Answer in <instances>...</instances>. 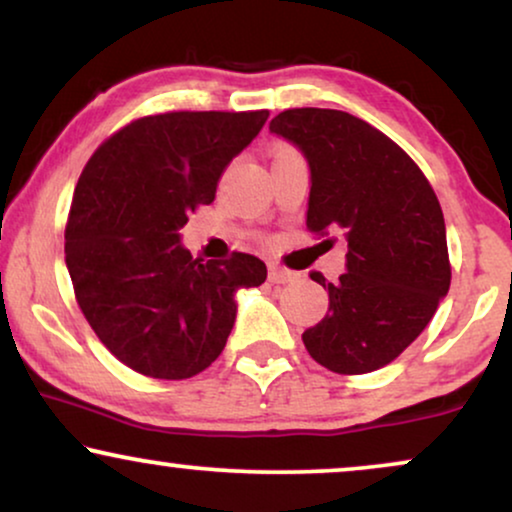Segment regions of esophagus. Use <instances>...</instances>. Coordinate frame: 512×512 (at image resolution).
Listing matches in <instances>:
<instances>
[{
    "instance_id": "esophagus-1",
    "label": "esophagus",
    "mask_w": 512,
    "mask_h": 512,
    "mask_svg": "<svg viewBox=\"0 0 512 512\" xmlns=\"http://www.w3.org/2000/svg\"><path fill=\"white\" fill-rule=\"evenodd\" d=\"M298 275L293 270H286V268H279V265H270V272H268V279L272 284H289L296 279Z\"/></svg>"
}]
</instances>
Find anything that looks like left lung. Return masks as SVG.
Returning a JSON list of instances; mask_svg holds the SVG:
<instances>
[{
    "mask_svg": "<svg viewBox=\"0 0 512 512\" xmlns=\"http://www.w3.org/2000/svg\"><path fill=\"white\" fill-rule=\"evenodd\" d=\"M270 132L298 146L310 165L307 228L335 230L347 242L338 282L310 275L328 291V312L303 333L307 352L340 375L387 366L450 291L436 193L401 146L347 111L286 109Z\"/></svg>",
    "mask_w": 512,
    "mask_h": 512,
    "instance_id": "left-lung-1",
    "label": "left lung"
}]
</instances>
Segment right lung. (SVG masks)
<instances>
[{"label":"right lung","instance_id":"1","mask_svg":"<svg viewBox=\"0 0 512 512\" xmlns=\"http://www.w3.org/2000/svg\"><path fill=\"white\" fill-rule=\"evenodd\" d=\"M270 111H170L111 135L83 167L65 228L76 300L102 345L156 380H186L219 359L237 291L261 286V258H193L179 230L209 205L223 170Z\"/></svg>","mask_w":512,"mask_h":512}]
</instances>
